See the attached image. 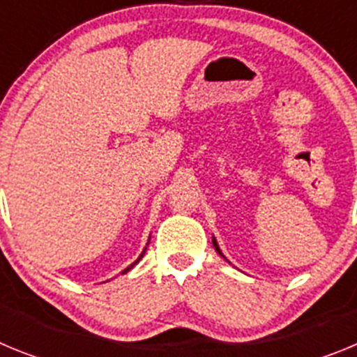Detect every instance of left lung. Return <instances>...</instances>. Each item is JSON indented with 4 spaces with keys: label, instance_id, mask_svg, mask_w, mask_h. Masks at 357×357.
<instances>
[{
    "label": "left lung",
    "instance_id": "8db88e82",
    "mask_svg": "<svg viewBox=\"0 0 357 357\" xmlns=\"http://www.w3.org/2000/svg\"><path fill=\"white\" fill-rule=\"evenodd\" d=\"M213 245H214V248H216V252H218V254H220V255H222V257H223L222 250H220V247H218V243H216V239H213Z\"/></svg>",
    "mask_w": 357,
    "mask_h": 357
}]
</instances>
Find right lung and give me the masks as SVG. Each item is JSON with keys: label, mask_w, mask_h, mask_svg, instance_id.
<instances>
[{"label": "right lung", "mask_w": 357, "mask_h": 357, "mask_svg": "<svg viewBox=\"0 0 357 357\" xmlns=\"http://www.w3.org/2000/svg\"><path fill=\"white\" fill-rule=\"evenodd\" d=\"M143 254H144V252H143ZM143 254H141V255H139V259H141V257H143ZM139 259H137V261H139ZM137 261H135V263H137ZM135 263H132V264H130V266H128V268H125V270H123V272H121V273H127V272H128V270H132V266H134V264H135Z\"/></svg>", "instance_id": "add662e5"}]
</instances>
